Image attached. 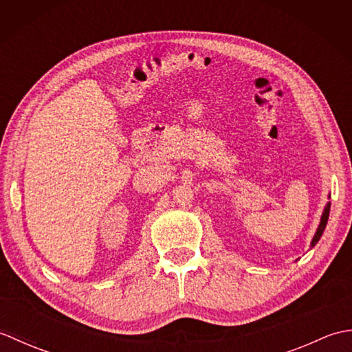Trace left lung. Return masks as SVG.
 Instances as JSON below:
<instances>
[{
	"instance_id": "obj_1",
	"label": "left lung",
	"mask_w": 352,
	"mask_h": 352,
	"mask_svg": "<svg viewBox=\"0 0 352 352\" xmlns=\"http://www.w3.org/2000/svg\"><path fill=\"white\" fill-rule=\"evenodd\" d=\"M328 214H330V203L327 204L325 210H324V213H322V218H320V223H319V227H318V231H316V234H315V237H313V241H311V246H315V245L318 243L319 239H320V236H322L324 230H325V227H327Z\"/></svg>"
}]
</instances>
